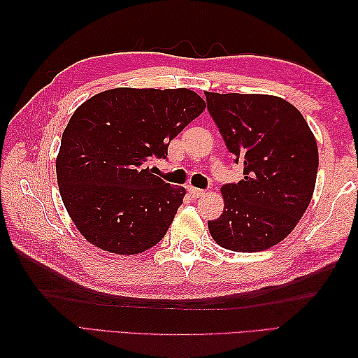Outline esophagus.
<instances>
[{"instance_id":"1","label":"esophagus","mask_w":358,"mask_h":358,"mask_svg":"<svg viewBox=\"0 0 358 358\" xmlns=\"http://www.w3.org/2000/svg\"><path fill=\"white\" fill-rule=\"evenodd\" d=\"M189 194H191L192 199H201V196L204 195V191L199 187H189Z\"/></svg>"}]
</instances>
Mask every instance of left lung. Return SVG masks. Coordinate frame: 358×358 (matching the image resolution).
I'll return each instance as SVG.
<instances>
[{
  "mask_svg": "<svg viewBox=\"0 0 358 358\" xmlns=\"http://www.w3.org/2000/svg\"><path fill=\"white\" fill-rule=\"evenodd\" d=\"M226 148L243 166V180L224 185V210L208 222L217 245L260 252L294 231L313 199L318 148L300 110L264 94L204 92Z\"/></svg>",
  "mask_w": 358,
  "mask_h": 358,
  "instance_id": "8db88e82",
  "label": "left lung"
}]
</instances>
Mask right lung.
Here are the masks:
<instances>
[{"label":"right lung","instance_id":"1","mask_svg":"<svg viewBox=\"0 0 358 358\" xmlns=\"http://www.w3.org/2000/svg\"><path fill=\"white\" fill-rule=\"evenodd\" d=\"M206 109L189 89H109L89 98L67 123L57 181L67 214L90 245L117 255L155 246L183 203L150 172L167 146Z\"/></svg>","mask_w":358,"mask_h":358}]
</instances>
